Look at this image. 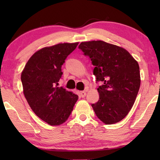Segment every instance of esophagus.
<instances>
[{
  "mask_svg": "<svg viewBox=\"0 0 160 160\" xmlns=\"http://www.w3.org/2000/svg\"><path fill=\"white\" fill-rule=\"evenodd\" d=\"M80 95L82 98H84L87 95V91H82L80 92Z\"/></svg>",
  "mask_w": 160,
  "mask_h": 160,
  "instance_id": "34e87169",
  "label": "esophagus"
}]
</instances>
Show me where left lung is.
<instances>
[{"mask_svg": "<svg viewBox=\"0 0 160 160\" xmlns=\"http://www.w3.org/2000/svg\"><path fill=\"white\" fill-rule=\"evenodd\" d=\"M78 48L91 59L94 75L102 82L98 88L100 99L92 104L96 116L106 124L117 123L130 112L138 93V63L125 49L103 41H84Z\"/></svg>", "mask_w": 160, "mask_h": 160, "instance_id": "left-lung-1", "label": "left lung"}]
</instances>
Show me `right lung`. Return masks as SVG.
Returning <instances> with one entry per match:
<instances>
[{
    "mask_svg": "<svg viewBox=\"0 0 160 160\" xmlns=\"http://www.w3.org/2000/svg\"><path fill=\"white\" fill-rule=\"evenodd\" d=\"M78 42L64 43L38 50L21 74L24 95L36 116L52 126L67 121L78 99L77 95L59 87L62 65Z\"/></svg>",
    "mask_w": 160,
    "mask_h": 160,
    "instance_id": "right-lung-1",
    "label": "right lung"
}]
</instances>
